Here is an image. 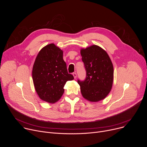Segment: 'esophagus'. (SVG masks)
I'll return each mask as SVG.
<instances>
[{
	"instance_id": "1",
	"label": "esophagus",
	"mask_w": 147,
	"mask_h": 147,
	"mask_svg": "<svg viewBox=\"0 0 147 147\" xmlns=\"http://www.w3.org/2000/svg\"><path fill=\"white\" fill-rule=\"evenodd\" d=\"M73 76H74V78H76V77H77V74H76V72L73 73Z\"/></svg>"
}]
</instances>
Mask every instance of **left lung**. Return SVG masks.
Instances as JSON below:
<instances>
[{
  "instance_id": "8db88e82",
  "label": "left lung",
  "mask_w": 147,
  "mask_h": 147,
  "mask_svg": "<svg viewBox=\"0 0 147 147\" xmlns=\"http://www.w3.org/2000/svg\"><path fill=\"white\" fill-rule=\"evenodd\" d=\"M86 77L77 80L83 97L91 102H98L110 92L113 81V67L105 51L97 45L81 50Z\"/></svg>"
}]
</instances>
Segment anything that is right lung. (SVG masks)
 I'll return each mask as SVG.
<instances>
[{"label": "right lung", "mask_w": 147, "mask_h": 147, "mask_svg": "<svg viewBox=\"0 0 147 147\" xmlns=\"http://www.w3.org/2000/svg\"><path fill=\"white\" fill-rule=\"evenodd\" d=\"M32 79L39 98L55 103L63 94L64 86L74 77L69 74L63 51L53 44L42 49L38 54L32 69Z\"/></svg>", "instance_id": "add662e5"}]
</instances>
